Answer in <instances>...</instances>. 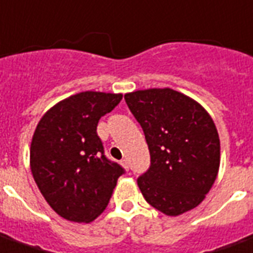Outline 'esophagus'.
<instances>
[{"mask_svg":"<svg viewBox=\"0 0 253 253\" xmlns=\"http://www.w3.org/2000/svg\"><path fill=\"white\" fill-rule=\"evenodd\" d=\"M121 163H122L123 167H125V169H126L127 171H128V169H130V165H128V161H127V159H123V161L121 162Z\"/></svg>","mask_w":253,"mask_h":253,"instance_id":"esophagus-1","label":"esophagus"}]
</instances>
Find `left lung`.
<instances>
[{"label": "left lung", "mask_w": 253, "mask_h": 253, "mask_svg": "<svg viewBox=\"0 0 253 253\" xmlns=\"http://www.w3.org/2000/svg\"><path fill=\"white\" fill-rule=\"evenodd\" d=\"M125 99L151 157L150 169L138 178L146 202L169 216L199 206L220 166V140L210 114L169 87L128 92Z\"/></svg>", "instance_id": "8db88e82"}]
</instances>
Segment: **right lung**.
Here are the masks:
<instances>
[{
  "instance_id": "obj_1",
  "label": "right lung",
  "mask_w": 253,
  "mask_h": 253,
  "mask_svg": "<svg viewBox=\"0 0 253 253\" xmlns=\"http://www.w3.org/2000/svg\"><path fill=\"white\" fill-rule=\"evenodd\" d=\"M122 94L84 91L58 102L37 125L30 146L33 178L63 219L90 223L105 211L125 169L105 155L99 119Z\"/></svg>"
}]
</instances>
